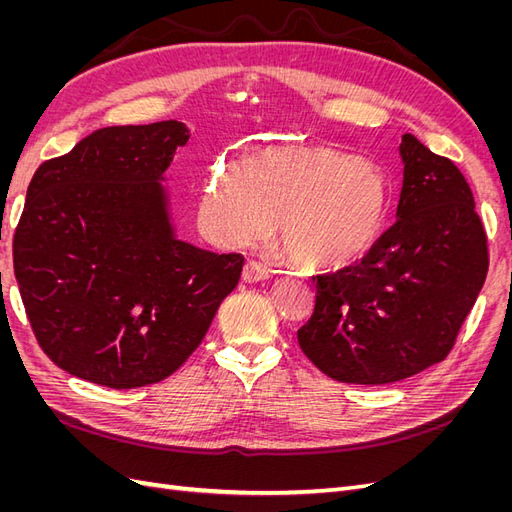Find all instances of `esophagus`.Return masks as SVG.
I'll use <instances>...</instances> for the list:
<instances>
[{"mask_svg":"<svg viewBox=\"0 0 512 512\" xmlns=\"http://www.w3.org/2000/svg\"><path fill=\"white\" fill-rule=\"evenodd\" d=\"M271 275V269L267 265H262L260 260H247L245 267H243V280L245 282H262L267 280Z\"/></svg>","mask_w":512,"mask_h":512,"instance_id":"1","label":"esophagus"}]
</instances>
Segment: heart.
Returning <instances> with one entry per match:
<instances>
[{"instance_id": "heart-1", "label": "heart", "mask_w": 512, "mask_h": 512, "mask_svg": "<svg viewBox=\"0 0 512 512\" xmlns=\"http://www.w3.org/2000/svg\"><path fill=\"white\" fill-rule=\"evenodd\" d=\"M389 213L382 170L331 147H280L258 153L247 170L215 173L203 218L215 237L252 243L277 230L288 258L309 271H337L365 256Z\"/></svg>"}]
</instances>
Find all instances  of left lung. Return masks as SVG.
I'll return each mask as SVG.
<instances>
[{"label":"left lung","mask_w":512,"mask_h":512,"mask_svg":"<svg viewBox=\"0 0 512 512\" xmlns=\"http://www.w3.org/2000/svg\"><path fill=\"white\" fill-rule=\"evenodd\" d=\"M397 222L354 267L316 275L299 346L322 374L389 384L444 361L489 269L487 235L461 170L401 136Z\"/></svg>","instance_id":"obj_1"}]
</instances>
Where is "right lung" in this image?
<instances>
[{"mask_svg":"<svg viewBox=\"0 0 512 512\" xmlns=\"http://www.w3.org/2000/svg\"><path fill=\"white\" fill-rule=\"evenodd\" d=\"M181 121L102 128L46 160L12 256L40 348L68 374L138 389L177 371L235 290L241 254L175 237L162 188Z\"/></svg>","mask_w":512,"mask_h":512,"instance_id":"1","label":"right lung"}]
</instances>
